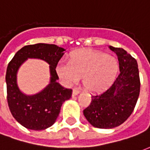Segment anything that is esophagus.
I'll return each instance as SVG.
<instances>
[{
    "instance_id": "obj_1",
    "label": "esophagus",
    "mask_w": 150,
    "mask_h": 150,
    "mask_svg": "<svg viewBox=\"0 0 150 150\" xmlns=\"http://www.w3.org/2000/svg\"><path fill=\"white\" fill-rule=\"evenodd\" d=\"M79 93V91L77 88H75V89H73V91H72V96H77Z\"/></svg>"
}]
</instances>
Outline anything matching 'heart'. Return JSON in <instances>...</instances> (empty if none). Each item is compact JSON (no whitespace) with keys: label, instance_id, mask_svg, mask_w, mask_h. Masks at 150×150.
Listing matches in <instances>:
<instances>
[{"label":"heart","instance_id":"1","mask_svg":"<svg viewBox=\"0 0 150 150\" xmlns=\"http://www.w3.org/2000/svg\"><path fill=\"white\" fill-rule=\"evenodd\" d=\"M57 75L67 86L77 84L83 78V86L91 93H100L112 84L119 62L112 55L93 49L74 51L69 62L60 61L55 67Z\"/></svg>","mask_w":150,"mask_h":150}]
</instances>
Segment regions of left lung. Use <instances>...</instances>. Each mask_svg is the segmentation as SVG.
I'll list each match as a JSON object with an SVG mask.
<instances>
[{
  "mask_svg": "<svg viewBox=\"0 0 150 150\" xmlns=\"http://www.w3.org/2000/svg\"><path fill=\"white\" fill-rule=\"evenodd\" d=\"M118 57L120 74L107 91L91 96L83 115L91 125L112 129L120 125L132 114L140 93L137 62L122 48L109 46Z\"/></svg>",
  "mask_w": 150,
  "mask_h": 150,
  "instance_id": "obj_1",
  "label": "left lung"
}]
</instances>
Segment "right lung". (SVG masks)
<instances>
[{
	"label": "right lung",
	"instance_id": "right-lung-1",
	"mask_svg": "<svg viewBox=\"0 0 150 150\" xmlns=\"http://www.w3.org/2000/svg\"><path fill=\"white\" fill-rule=\"evenodd\" d=\"M65 50L54 44L29 45L19 50L8 63L5 75L8 108L15 120L25 128L43 130L52 126L62 104L71 97V89L64 88L57 82L56 65ZM28 58L41 59L50 65L49 83L34 95L23 93L17 84L18 70Z\"/></svg>",
	"mask_w": 150,
	"mask_h": 150
}]
</instances>
